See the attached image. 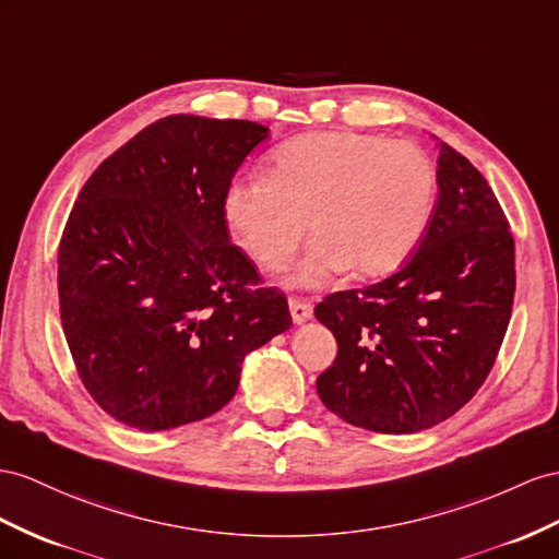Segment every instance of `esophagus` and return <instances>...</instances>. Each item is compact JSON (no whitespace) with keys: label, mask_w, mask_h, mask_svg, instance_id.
<instances>
[{"label":"esophagus","mask_w":559,"mask_h":559,"mask_svg":"<svg viewBox=\"0 0 559 559\" xmlns=\"http://www.w3.org/2000/svg\"><path fill=\"white\" fill-rule=\"evenodd\" d=\"M290 317L295 323H305L313 317V307L311 302H307V299H299V297H293L290 299Z\"/></svg>","instance_id":"esophagus-1"}]
</instances>
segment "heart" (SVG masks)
<instances>
[{
  "label": "heart",
  "mask_w": 559,
  "mask_h": 559,
  "mask_svg": "<svg viewBox=\"0 0 559 559\" xmlns=\"http://www.w3.org/2000/svg\"><path fill=\"white\" fill-rule=\"evenodd\" d=\"M435 203L437 169L416 143L331 130L283 143L266 177L228 186L224 219L266 271L290 264L309 224L317 238L290 283L319 288L347 269L390 274L416 250Z\"/></svg>",
  "instance_id": "obj_1"
}]
</instances>
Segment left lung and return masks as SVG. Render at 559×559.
Listing matches in <instances>:
<instances>
[{
    "label": "left lung",
    "instance_id": "1",
    "mask_svg": "<svg viewBox=\"0 0 559 559\" xmlns=\"http://www.w3.org/2000/svg\"><path fill=\"white\" fill-rule=\"evenodd\" d=\"M439 198L416 254L390 278L328 295L317 319L337 356L317 392L345 423L413 435L484 384L510 323L514 240L481 171L439 141Z\"/></svg>",
    "mask_w": 559,
    "mask_h": 559
}]
</instances>
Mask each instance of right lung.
<instances>
[{"label":"right lung","mask_w":559,"mask_h":559,"mask_svg":"<svg viewBox=\"0 0 559 559\" xmlns=\"http://www.w3.org/2000/svg\"><path fill=\"white\" fill-rule=\"evenodd\" d=\"M266 136L250 120L167 116L82 186L59 246L61 323L82 384L118 423L160 432L212 416L242 359L293 325L224 219Z\"/></svg>","instance_id":"right-lung-1"}]
</instances>
